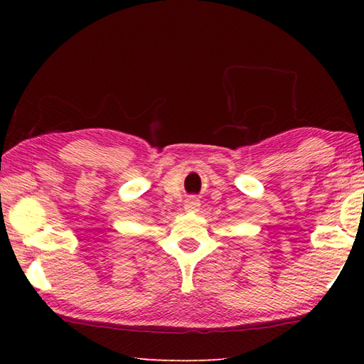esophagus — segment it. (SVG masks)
Masks as SVG:
<instances>
[{
	"label": "esophagus",
	"mask_w": 364,
	"mask_h": 364,
	"mask_svg": "<svg viewBox=\"0 0 364 364\" xmlns=\"http://www.w3.org/2000/svg\"><path fill=\"white\" fill-rule=\"evenodd\" d=\"M199 207H200V204L196 197H189V199L184 202V210L186 212H197L199 210Z\"/></svg>",
	"instance_id": "34e87169"
}]
</instances>
